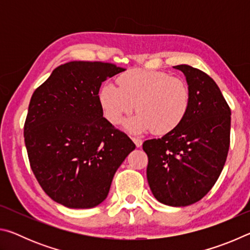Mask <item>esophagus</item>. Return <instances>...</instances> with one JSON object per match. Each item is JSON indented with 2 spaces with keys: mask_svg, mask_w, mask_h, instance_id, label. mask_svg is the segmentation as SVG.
Instances as JSON below:
<instances>
[{
  "mask_svg": "<svg viewBox=\"0 0 250 250\" xmlns=\"http://www.w3.org/2000/svg\"><path fill=\"white\" fill-rule=\"evenodd\" d=\"M132 141L134 142V145L137 147H140L142 146V140L140 138H132Z\"/></svg>",
  "mask_w": 250,
  "mask_h": 250,
  "instance_id": "34e87169",
  "label": "esophagus"
}]
</instances>
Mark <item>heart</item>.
I'll return each mask as SVG.
<instances>
[{"label":"heart","mask_w":250,"mask_h":250,"mask_svg":"<svg viewBox=\"0 0 250 250\" xmlns=\"http://www.w3.org/2000/svg\"><path fill=\"white\" fill-rule=\"evenodd\" d=\"M118 87L105 83L99 91V104L110 124L118 125L134 110L137 116L125 122L132 133L153 131L167 134L179 126L191 105L188 83L164 71L130 69L117 79Z\"/></svg>","instance_id":"obj_1"}]
</instances>
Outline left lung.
I'll return each instance as SVG.
<instances>
[{"label":"left lung","mask_w":250,"mask_h":250,"mask_svg":"<svg viewBox=\"0 0 250 250\" xmlns=\"http://www.w3.org/2000/svg\"><path fill=\"white\" fill-rule=\"evenodd\" d=\"M184 74L191 105L182 124L160 139L143 142L149 159L146 177L163 204L188 206L210 191L225 166L230 142V108L216 83L188 65Z\"/></svg>","instance_id":"1"}]
</instances>
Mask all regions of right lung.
Instances as JSON below:
<instances>
[{
    "mask_svg": "<svg viewBox=\"0 0 250 250\" xmlns=\"http://www.w3.org/2000/svg\"><path fill=\"white\" fill-rule=\"evenodd\" d=\"M101 62L58 66L29 101L24 138L44 192L69 208H92L108 196L134 143L104 118L101 83L125 71Z\"/></svg>",
    "mask_w": 250,
    "mask_h": 250,
    "instance_id": "add662e5",
    "label": "right lung"
}]
</instances>
